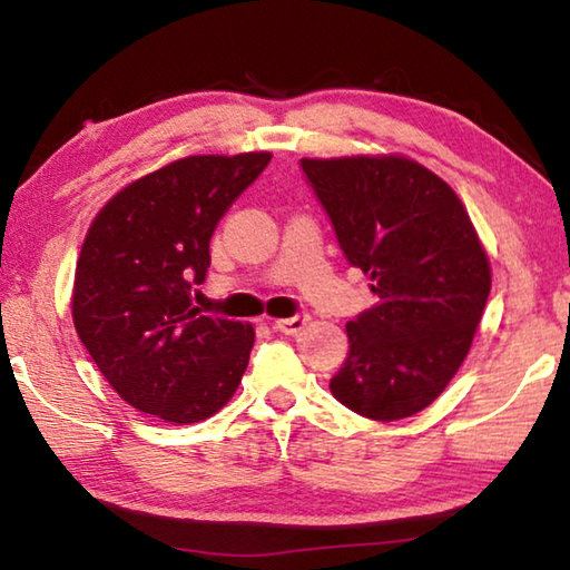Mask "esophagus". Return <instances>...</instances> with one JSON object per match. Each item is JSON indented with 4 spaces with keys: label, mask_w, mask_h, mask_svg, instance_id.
Returning <instances> with one entry per match:
<instances>
[{
    "label": "esophagus",
    "mask_w": 570,
    "mask_h": 570,
    "mask_svg": "<svg viewBox=\"0 0 570 570\" xmlns=\"http://www.w3.org/2000/svg\"><path fill=\"white\" fill-rule=\"evenodd\" d=\"M306 322H308L306 314H294V316H288V320H276L274 330L282 334H298L306 326Z\"/></svg>",
    "instance_id": "obj_1"
}]
</instances>
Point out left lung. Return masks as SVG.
<instances>
[{"mask_svg":"<svg viewBox=\"0 0 570 570\" xmlns=\"http://www.w3.org/2000/svg\"><path fill=\"white\" fill-rule=\"evenodd\" d=\"M346 262L377 304L346 324L350 354L330 390L362 417L392 422L435 402L455 377L490 294V264L468 210L420 163L302 158Z\"/></svg>","mask_w":570,"mask_h":570,"instance_id":"8db88e82","label":"left lung"}]
</instances>
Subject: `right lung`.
<instances>
[{
    "mask_svg": "<svg viewBox=\"0 0 570 570\" xmlns=\"http://www.w3.org/2000/svg\"><path fill=\"white\" fill-rule=\"evenodd\" d=\"M272 153L190 156L122 188L85 236L72 320L85 350L130 407L198 422L234 397L254 326L200 314L193 284L210 236Z\"/></svg>",
    "mask_w": 570,
    "mask_h": 570,
    "instance_id": "1",
    "label": "right lung"
}]
</instances>
